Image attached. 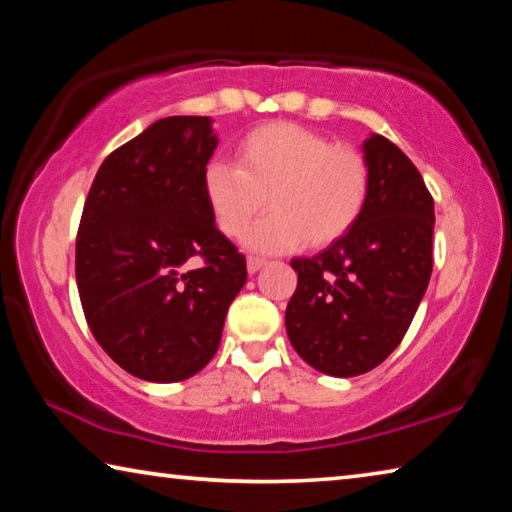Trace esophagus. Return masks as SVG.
<instances>
[{"label": "esophagus", "instance_id": "esophagus-1", "mask_svg": "<svg viewBox=\"0 0 512 512\" xmlns=\"http://www.w3.org/2000/svg\"><path fill=\"white\" fill-rule=\"evenodd\" d=\"M262 266H266V259L255 257V255L248 257V273H257Z\"/></svg>", "mask_w": 512, "mask_h": 512}]
</instances>
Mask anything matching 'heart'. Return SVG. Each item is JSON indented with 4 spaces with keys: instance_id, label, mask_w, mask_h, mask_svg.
<instances>
[{
    "instance_id": "1",
    "label": "heart",
    "mask_w": 512,
    "mask_h": 512,
    "mask_svg": "<svg viewBox=\"0 0 512 512\" xmlns=\"http://www.w3.org/2000/svg\"><path fill=\"white\" fill-rule=\"evenodd\" d=\"M207 205L219 230L244 239L266 198L271 214L250 232L248 244L275 253L300 246H327L359 221L370 194V169L348 144H334L311 128L273 121L235 144V164L207 162Z\"/></svg>"
}]
</instances>
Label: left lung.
I'll use <instances>...</instances> for the list:
<instances>
[{
    "instance_id": "1",
    "label": "left lung",
    "mask_w": 512,
    "mask_h": 512,
    "mask_svg": "<svg viewBox=\"0 0 512 512\" xmlns=\"http://www.w3.org/2000/svg\"><path fill=\"white\" fill-rule=\"evenodd\" d=\"M363 153L370 194L359 221L316 257L291 259L289 341L332 377L363 375L402 343L433 268L436 216L420 171L384 135H370Z\"/></svg>"
}]
</instances>
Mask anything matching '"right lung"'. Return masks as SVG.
I'll return each mask as SVG.
<instances>
[{
	"label": "right lung",
	"mask_w": 512,
	"mask_h": 512,
	"mask_svg": "<svg viewBox=\"0 0 512 512\" xmlns=\"http://www.w3.org/2000/svg\"><path fill=\"white\" fill-rule=\"evenodd\" d=\"M210 117H167L112 151L76 235V287L94 339L144 381H183L221 343L246 257L214 225L203 171Z\"/></svg>",
	"instance_id": "right-lung-1"
}]
</instances>
